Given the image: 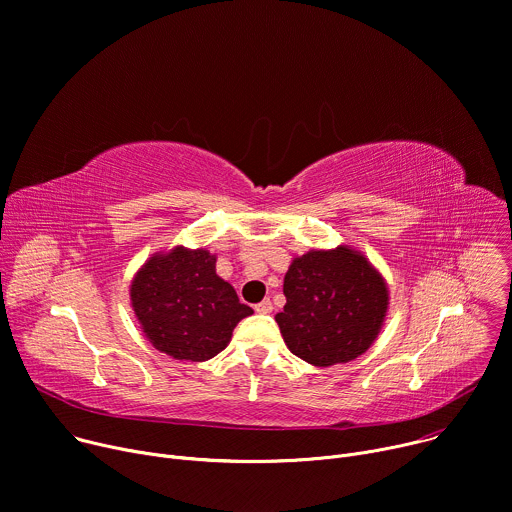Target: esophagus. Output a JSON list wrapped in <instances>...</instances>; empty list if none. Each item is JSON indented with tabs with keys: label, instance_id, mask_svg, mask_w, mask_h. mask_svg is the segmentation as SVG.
Returning <instances> with one entry per match:
<instances>
[{
	"label": "esophagus",
	"instance_id": "obj_1",
	"mask_svg": "<svg viewBox=\"0 0 512 512\" xmlns=\"http://www.w3.org/2000/svg\"><path fill=\"white\" fill-rule=\"evenodd\" d=\"M254 309H256V313L266 315V313H272V303H270V299H264L258 305H254Z\"/></svg>",
	"mask_w": 512,
	"mask_h": 512
}]
</instances>
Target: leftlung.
<instances>
[{
	"mask_svg": "<svg viewBox=\"0 0 512 512\" xmlns=\"http://www.w3.org/2000/svg\"><path fill=\"white\" fill-rule=\"evenodd\" d=\"M282 291L287 305L276 323L285 344L297 358L321 368L362 356L388 305L382 276L346 246L295 258Z\"/></svg>",
	"mask_w": 512,
	"mask_h": 512,
	"instance_id": "left-lung-1",
	"label": "left lung"
}]
</instances>
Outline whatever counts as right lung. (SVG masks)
<instances>
[{"label":"right lung","mask_w":512,"mask_h":512,"mask_svg":"<svg viewBox=\"0 0 512 512\" xmlns=\"http://www.w3.org/2000/svg\"><path fill=\"white\" fill-rule=\"evenodd\" d=\"M130 297L152 346L189 362L225 350L238 321L254 313L215 274V256L181 246L152 256L136 274Z\"/></svg>","instance_id":"obj_1"}]
</instances>
